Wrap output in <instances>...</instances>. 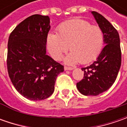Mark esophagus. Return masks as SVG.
<instances>
[{"label": "esophagus", "mask_w": 127, "mask_h": 127, "mask_svg": "<svg viewBox=\"0 0 127 127\" xmlns=\"http://www.w3.org/2000/svg\"><path fill=\"white\" fill-rule=\"evenodd\" d=\"M73 68H71V67H66V66H65L64 67V70L65 71H71V70H73Z\"/></svg>", "instance_id": "obj_1"}]
</instances>
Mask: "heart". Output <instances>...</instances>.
I'll use <instances>...</instances> for the list:
<instances>
[{"label":"heart","instance_id":"obj_1","mask_svg":"<svg viewBox=\"0 0 127 127\" xmlns=\"http://www.w3.org/2000/svg\"><path fill=\"white\" fill-rule=\"evenodd\" d=\"M104 34L101 28L93 26L82 19H74L62 23L58 27V34L50 32L46 37V45L50 55L60 60L69 49L71 51L64 62L74 65L85 64L93 61L100 54L104 45Z\"/></svg>","mask_w":127,"mask_h":127}]
</instances>
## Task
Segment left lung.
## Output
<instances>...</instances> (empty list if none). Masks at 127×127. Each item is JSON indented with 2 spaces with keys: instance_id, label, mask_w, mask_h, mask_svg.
Wrapping results in <instances>:
<instances>
[{
  "instance_id": "left-lung-1",
  "label": "left lung",
  "mask_w": 127,
  "mask_h": 127,
  "mask_svg": "<svg viewBox=\"0 0 127 127\" xmlns=\"http://www.w3.org/2000/svg\"><path fill=\"white\" fill-rule=\"evenodd\" d=\"M104 34V44L100 54L90 66L82 68L84 77L76 87L81 94L96 96L107 90L115 83L121 66V49L119 33L106 18L92 11Z\"/></svg>"
}]
</instances>
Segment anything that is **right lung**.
I'll return each instance as SVG.
<instances>
[{
    "mask_svg": "<svg viewBox=\"0 0 127 127\" xmlns=\"http://www.w3.org/2000/svg\"><path fill=\"white\" fill-rule=\"evenodd\" d=\"M49 16L33 15L20 22L10 34L7 67L12 85L30 100L46 99L54 91L64 66L46 54Z\"/></svg>",
    "mask_w": 127,
    "mask_h": 127,
    "instance_id": "add662e5",
    "label": "right lung"
}]
</instances>
